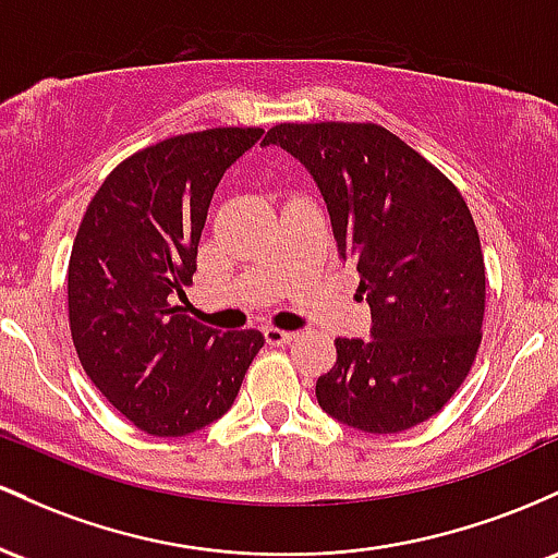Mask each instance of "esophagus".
I'll return each instance as SVG.
<instances>
[{
	"label": "esophagus",
	"mask_w": 558,
	"mask_h": 558,
	"mask_svg": "<svg viewBox=\"0 0 558 558\" xmlns=\"http://www.w3.org/2000/svg\"><path fill=\"white\" fill-rule=\"evenodd\" d=\"M263 337H266V342L268 345H277V348H281V345H290L292 340H295V331H284V329H277V327H266L263 329Z\"/></svg>",
	"instance_id": "obj_1"
}]
</instances>
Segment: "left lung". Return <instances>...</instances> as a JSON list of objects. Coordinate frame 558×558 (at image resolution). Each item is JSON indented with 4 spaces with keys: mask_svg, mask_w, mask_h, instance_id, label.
<instances>
[{
    "mask_svg": "<svg viewBox=\"0 0 558 558\" xmlns=\"http://www.w3.org/2000/svg\"><path fill=\"white\" fill-rule=\"evenodd\" d=\"M263 144L311 171L337 253L355 263L372 308V340H335L318 405L372 435L427 422L466 379L482 342L485 260L466 199L379 123H279Z\"/></svg>",
    "mask_w": 558,
    "mask_h": 558,
    "instance_id": "left-lung-1",
    "label": "left lung"
}]
</instances>
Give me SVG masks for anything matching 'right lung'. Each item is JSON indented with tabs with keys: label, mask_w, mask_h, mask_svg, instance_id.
<instances>
[{
	"label": "right lung",
	"mask_w": 558,
	"mask_h": 558,
	"mask_svg": "<svg viewBox=\"0 0 558 558\" xmlns=\"http://www.w3.org/2000/svg\"><path fill=\"white\" fill-rule=\"evenodd\" d=\"M263 129H205L118 162L86 208L68 263L78 361L112 409L155 437L221 418L263 348L258 329L186 316L184 287L223 171Z\"/></svg>",
	"instance_id": "1"
}]
</instances>
